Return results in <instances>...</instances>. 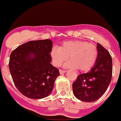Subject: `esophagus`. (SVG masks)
<instances>
[{
    "instance_id": "34e87169",
    "label": "esophagus",
    "mask_w": 121,
    "mask_h": 121,
    "mask_svg": "<svg viewBox=\"0 0 121 121\" xmlns=\"http://www.w3.org/2000/svg\"><path fill=\"white\" fill-rule=\"evenodd\" d=\"M59 71H60V73L61 74L66 72V71H65V70H60Z\"/></svg>"
}]
</instances>
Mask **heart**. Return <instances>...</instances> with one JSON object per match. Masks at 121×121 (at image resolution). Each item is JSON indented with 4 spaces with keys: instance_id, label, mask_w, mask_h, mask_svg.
Masks as SVG:
<instances>
[{
    "instance_id": "heart-1",
    "label": "heart",
    "mask_w": 121,
    "mask_h": 121,
    "mask_svg": "<svg viewBox=\"0 0 121 121\" xmlns=\"http://www.w3.org/2000/svg\"><path fill=\"white\" fill-rule=\"evenodd\" d=\"M98 51L96 46L84 41H67L59 47H54L50 52L52 62L56 67H59L68 59L64 66L77 69L80 71H88L96 62Z\"/></svg>"
}]
</instances>
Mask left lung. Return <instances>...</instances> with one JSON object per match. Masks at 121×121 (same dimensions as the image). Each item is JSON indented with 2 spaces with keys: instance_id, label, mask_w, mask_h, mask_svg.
Returning <instances> with one entry per match:
<instances>
[{
  "instance_id": "obj_1",
  "label": "left lung",
  "mask_w": 121,
  "mask_h": 121,
  "mask_svg": "<svg viewBox=\"0 0 121 121\" xmlns=\"http://www.w3.org/2000/svg\"><path fill=\"white\" fill-rule=\"evenodd\" d=\"M98 58L95 65L87 73L80 74L73 83L76 98L92 102L102 96L107 90L112 75V60L109 52L102 45L97 44Z\"/></svg>"
}]
</instances>
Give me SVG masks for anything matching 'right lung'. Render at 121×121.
Wrapping results in <instances>:
<instances>
[{"label":"right lung","instance_id":"right-lung-1","mask_svg":"<svg viewBox=\"0 0 121 121\" xmlns=\"http://www.w3.org/2000/svg\"><path fill=\"white\" fill-rule=\"evenodd\" d=\"M50 39L31 41L12 52L9 67L17 90L28 98L39 99L52 92L55 80L60 75L51 65Z\"/></svg>","mask_w":121,"mask_h":121}]
</instances>
